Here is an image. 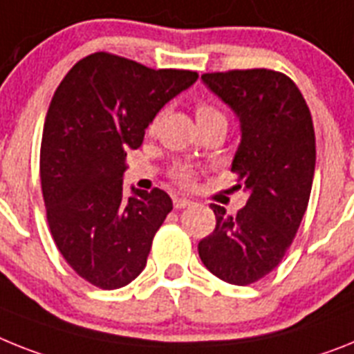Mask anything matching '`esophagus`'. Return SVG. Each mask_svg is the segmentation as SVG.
<instances>
[{"label": "esophagus", "mask_w": 354, "mask_h": 354, "mask_svg": "<svg viewBox=\"0 0 354 354\" xmlns=\"http://www.w3.org/2000/svg\"><path fill=\"white\" fill-rule=\"evenodd\" d=\"M193 204V201L186 197H174V207L175 209H184V207H189Z\"/></svg>", "instance_id": "obj_1"}]
</instances>
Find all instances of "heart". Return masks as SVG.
Segmentation results:
<instances>
[{
    "mask_svg": "<svg viewBox=\"0 0 354 354\" xmlns=\"http://www.w3.org/2000/svg\"><path fill=\"white\" fill-rule=\"evenodd\" d=\"M214 116H222V114H220L214 107H211V105L201 104L197 107V122H202V120H207V118H214ZM153 127H156V120L150 123V131H153ZM174 177H175V180H177L179 184H183V186H189V184L193 183L192 170H189V168H186V166H180V168H177L174 174Z\"/></svg>",
    "mask_w": 354,
    "mask_h": 354,
    "instance_id": "b5f03b06",
    "label": "heart"
}]
</instances>
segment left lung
<instances>
[{
	"label": "left lung",
	"mask_w": 354,
	"mask_h": 354,
	"mask_svg": "<svg viewBox=\"0 0 354 354\" xmlns=\"http://www.w3.org/2000/svg\"><path fill=\"white\" fill-rule=\"evenodd\" d=\"M202 82L240 120L231 171L249 198L236 214L211 204L216 227L201 240L198 256L225 283L250 285L279 265L308 207L315 171L312 114L297 86L272 69L206 73Z\"/></svg>",
	"instance_id": "left-lung-1"
}]
</instances>
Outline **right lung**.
<instances>
[{"label":"right lung","instance_id":"1","mask_svg":"<svg viewBox=\"0 0 354 354\" xmlns=\"http://www.w3.org/2000/svg\"><path fill=\"white\" fill-rule=\"evenodd\" d=\"M197 78L100 51L57 87L42 131V197L57 249L91 285L122 288L147 265L174 204L159 188L123 195L127 150L141 147L157 113Z\"/></svg>","mask_w":354,"mask_h":354}]
</instances>
